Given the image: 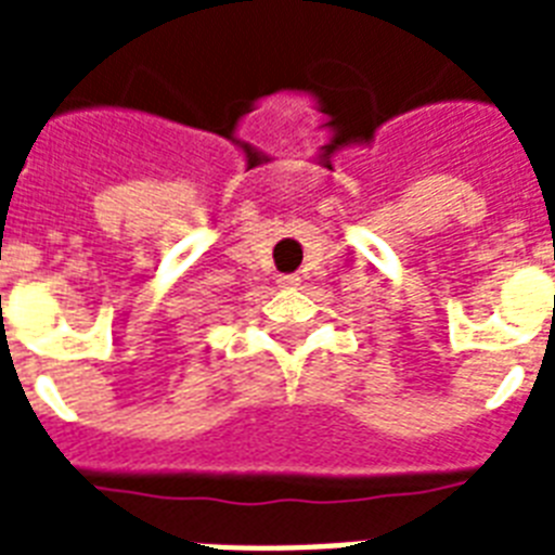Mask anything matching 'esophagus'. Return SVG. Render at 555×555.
<instances>
[{"label":"esophagus","mask_w":555,"mask_h":555,"mask_svg":"<svg viewBox=\"0 0 555 555\" xmlns=\"http://www.w3.org/2000/svg\"><path fill=\"white\" fill-rule=\"evenodd\" d=\"M276 285L279 287H294V285H299V276H296V273H285V276L276 279Z\"/></svg>","instance_id":"obj_1"}]
</instances>
